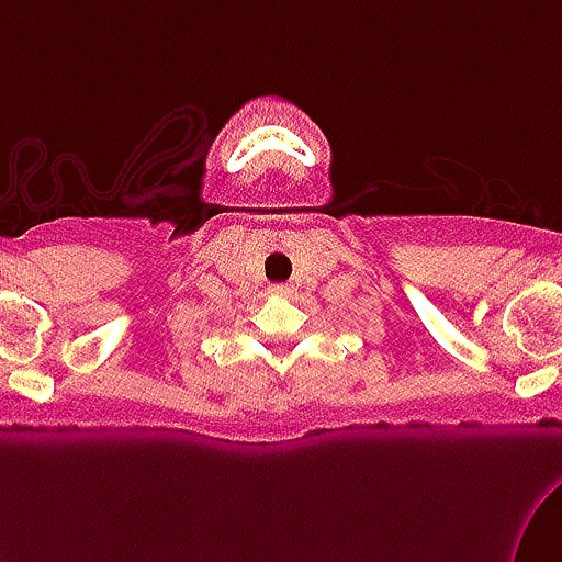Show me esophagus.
<instances>
[{"mask_svg":"<svg viewBox=\"0 0 562 562\" xmlns=\"http://www.w3.org/2000/svg\"><path fill=\"white\" fill-rule=\"evenodd\" d=\"M292 292H294V289L289 286V283H276V286H273V294H279V297H289Z\"/></svg>","mask_w":562,"mask_h":562,"instance_id":"esophagus-1","label":"esophagus"}]
</instances>
